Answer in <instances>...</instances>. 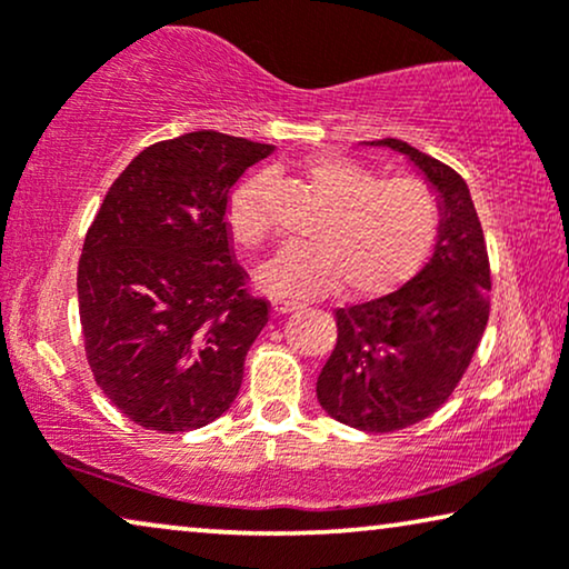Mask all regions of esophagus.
Returning <instances> with one entry per match:
<instances>
[{
  "label": "esophagus",
  "mask_w": 569,
  "mask_h": 569,
  "mask_svg": "<svg viewBox=\"0 0 569 569\" xmlns=\"http://www.w3.org/2000/svg\"><path fill=\"white\" fill-rule=\"evenodd\" d=\"M271 308H274V313L284 316V313H292V310H298L302 306H300V302H295V300H274V302H271Z\"/></svg>",
  "instance_id": "1"
}]
</instances>
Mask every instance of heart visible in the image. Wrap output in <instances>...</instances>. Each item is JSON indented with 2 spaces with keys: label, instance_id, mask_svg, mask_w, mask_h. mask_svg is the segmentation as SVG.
Returning <instances> with one entry per match:
<instances>
[{
  "label": "heart",
  "instance_id": "1",
  "mask_svg": "<svg viewBox=\"0 0 569 569\" xmlns=\"http://www.w3.org/2000/svg\"><path fill=\"white\" fill-rule=\"evenodd\" d=\"M326 214L313 243L284 246L256 271V282L277 298H316L348 282L352 298H378L407 282L432 251L440 228L438 199L417 178L378 176L341 154L302 162ZM267 176H253L228 204L230 238L259 248L269 236Z\"/></svg>",
  "mask_w": 569,
  "mask_h": 569
}]
</instances>
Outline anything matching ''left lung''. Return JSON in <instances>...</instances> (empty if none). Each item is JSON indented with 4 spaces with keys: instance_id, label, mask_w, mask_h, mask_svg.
<instances>
[{
    "instance_id": "1",
    "label": "left lung",
    "mask_w": 569,
    "mask_h": 569,
    "mask_svg": "<svg viewBox=\"0 0 569 569\" xmlns=\"http://www.w3.org/2000/svg\"><path fill=\"white\" fill-rule=\"evenodd\" d=\"M435 191L440 228L417 277L383 298L337 310V347L318 376L326 415L362 432H393L438 411L463 378L489 318V259L469 186L401 139H376Z\"/></svg>"
}]
</instances>
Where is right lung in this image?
Listing matches in <instances>:
<instances>
[{"label":"right lung","instance_id":"right-lung-1","mask_svg":"<svg viewBox=\"0 0 569 569\" xmlns=\"http://www.w3.org/2000/svg\"><path fill=\"white\" fill-rule=\"evenodd\" d=\"M271 144L191 131L147 147L84 236L77 300L96 383L131 422L189 432L236 401L269 321L224 222L230 189Z\"/></svg>","mask_w":569,"mask_h":569}]
</instances>
